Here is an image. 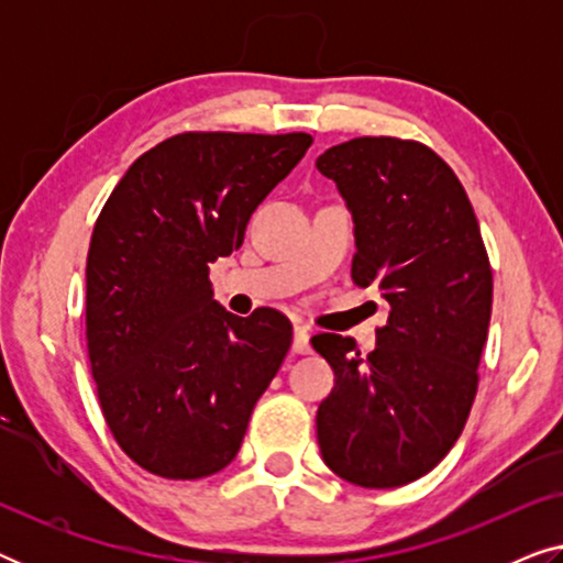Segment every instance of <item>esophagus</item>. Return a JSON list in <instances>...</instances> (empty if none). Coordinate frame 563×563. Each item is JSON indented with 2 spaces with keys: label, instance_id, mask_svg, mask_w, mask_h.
<instances>
[{
  "label": "esophagus",
  "instance_id": "obj_1",
  "mask_svg": "<svg viewBox=\"0 0 563 563\" xmlns=\"http://www.w3.org/2000/svg\"><path fill=\"white\" fill-rule=\"evenodd\" d=\"M295 353H310V328L305 322H295V343H291Z\"/></svg>",
  "mask_w": 563,
  "mask_h": 563
}]
</instances>
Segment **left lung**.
<instances>
[{
    "mask_svg": "<svg viewBox=\"0 0 563 563\" xmlns=\"http://www.w3.org/2000/svg\"><path fill=\"white\" fill-rule=\"evenodd\" d=\"M314 166L353 218V282H379L389 302L368 356L353 338H312L335 372L320 453L358 487H402L441 464L472 410L492 314L482 230L456 174L420 143L353 137Z\"/></svg>",
    "mask_w": 563,
    "mask_h": 563,
    "instance_id": "1",
    "label": "left lung"
}]
</instances>
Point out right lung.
Here are the masks:
<instances>
[{
  "label": "right lung",
  "instance_id": "right-lung-1",
  "mask_svg": "<svg viewBox=\"0 0 563 563\" xmlns=\"http://www.w3.org/2000/svg\"><path fill=\"white\" fill-rule=\"evenodd\" d=\"M307 133H184L145 151L107 199L87 256V349L99 405L145 472L202 479L238 456L291 345L282 312L238 318L210 264L295 168Z\"/></svg>",
  "mask_w": 563,
  "mask_h": 563
}]
</instances>
